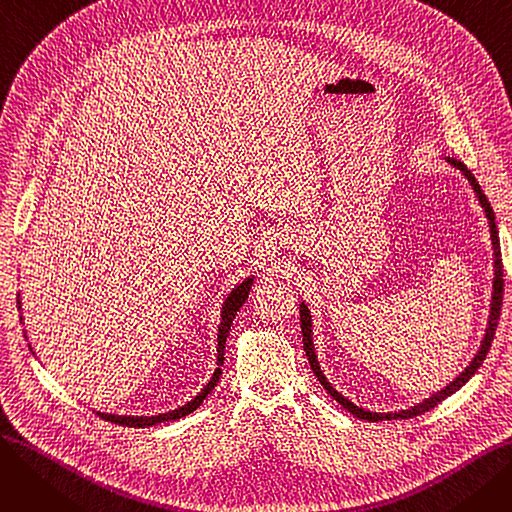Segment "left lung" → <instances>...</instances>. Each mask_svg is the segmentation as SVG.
Here are the masks:
<instances>
[{"mask_svg":"<svg viewBox=\"0 0 512 512\" xmlns=\"http://www.w3.org/2000/svg\"><path fill=\"white\" fill-rule=\"evenodd\" d=\"M450 166H454L456 170H461L465 174V178L469 180V184L473 186L475 191V197L479 199L483 211H486V218L490 220V238H492V249H494V282H492V303H490V315H488V326H486V334H483L481 338V344H479V351L475 353V357L471 359V363L465 367L463 373H459V378L452 380L446 388H442L440 392L432 394L429 398L421 400L419 405L411 407V409H405V411H394V413H373V411H367V409H361L357 407L355 402H351L348 398H344L324 375V371H321L319 367V361H317V355H315V344H313V319H311V311L309 307L305 305V301L301 303V330H303V344H305V353L309 357V363H311V369L313 373L317 375L319 384L324 386L328 390V394L332 398H336L340 405L348 411L353 413L355 417L359 419H365V421H390V419H411V417H417V415H423L425 411L438 407L440 402L444 398H448L450 394H454L456 390H461L473 375L475 371L481 367L483 359H486V355L490 353V346H492V340H494V334H496V328H498V319H500V311H502V292H504V272H502V253H500V238H498V228H496V218H494V209L490 207V201L488 197L483 195L479 182L475 180V176L471 174V170L463 164V161L454 159V157H444Z\"/></svg>","mask_w":512,"mask_h":512,"instance_id":"8db88e82","label":"left lung"}]
</instances>
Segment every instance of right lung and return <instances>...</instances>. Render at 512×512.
<instances>
[{"label":"right lung","instance_id":"1","mask_svg":"<svg viewBox=\"0 0 512 512\" xmlns=\"http://www.w3.org/2000/svg\"><path fill=\"white\" fill-rule=\"evenodd\" d=\"M253 280L255 276H249L242 280L238 286H234L230 290V294L226 297L224 305H222V315H220V326H218V367H215L211 380L207 382V386L191 400L186 402V405L174 409V411H168V413H159V415H114V413H101V411H95L101 419L105 421H112V423H118V425H124V427H149V425H157V423H164V421H174V419H180V417H186L191 415L193 411H197L201 407V402L207 398V394L218 386L220 382V375H222V365H224V348H226V338H228V332H230V326H232V319L236 315V311L245 305V301L249 299V292H251V286H253ZM18 309H20V294H18ZM22 321V317H20Z\"/></svg>","mask_w":512,"mask_h":512}]
</instances>
